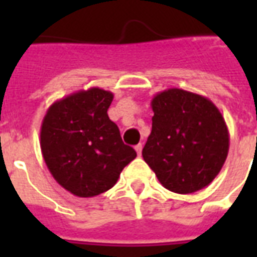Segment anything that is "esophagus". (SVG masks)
<instances>
[{"instance_id": "esophagus-1", "label": "esophagus", "mask_w": 257, "mask_h": 257, "mask_svg": "<svg viewBox=\"0 0 257 257\" xmlns=\"http://www.w3.org/2000/svg\"><path fill=\"white\" fill-rule=\"evenodd\" d=\"M142 149H143L142 143H139L138 146H135V150H136V153H138V156H140V154H142Z\"/></svg>"}]
</instances>
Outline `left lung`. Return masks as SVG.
<instances>
[{"label": "left lung", "mask_w": 257, "mask_h": 257, "mask_svg": "<svg viewBox=\"0 0 257 257\" xmlns=\"http://www.w3.org/2000/svg\"><path fill=\"white\" fill-rule=\"evenodd\" d=\"M153 128L142 156L160 183L178 194L195 193L224 165L230 136L219 108L205 96L178 88L151 100Z\"/></svg>", "instance_id": "obj_1"}]
</instances>
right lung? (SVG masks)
I'll list each match as a JSON object with an SVG mask.
<instances>
[{"instance_id": "1", "label": "right lung", "mask_w": 257, "mask_h": 257, "mask_svg": "<svg viewBox=\"0 0 257 257\" xmlns=\"http://www.w3.org/2000/svg\"><path fill=\"white\" fill-rule=\"evenodd\" d=\"M111 92L78 90L55 101L41 125V151L53 179L77 197L110 190L122 169L136 158L108 118Z\"/></svg>"}]
</instances>
